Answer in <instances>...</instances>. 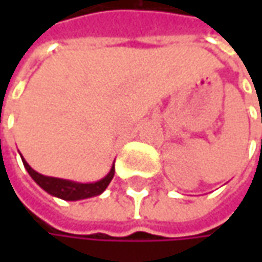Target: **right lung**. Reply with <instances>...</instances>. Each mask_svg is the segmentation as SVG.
I'll return each mask as SVG.
<instances>
[{
  "label": "right lung",
  "mask_w": 262,
  "mask_h": 262,
  "mask_svg": "<svg viewBox=\"0 0 262 262\" xmlns=\"http://www.w3.org/2000/svg\"><path fill=\"white\" fill-rule=\"evenodd\" d=\"M21 160H23L26 170L33 178V181L37 185L42 189H45L48 194L58 196L61 200H67V201H77V200H84V198H90V196L100 195L107 188L109 182L112 181V178L115 175V166H112L111 172L103 179H100L97 182H92V184H80V182H73L68 179L40 175L29 166V163L23 159V156H21Z\"/></svg>",
  "instance_id": "obj_1"
}]
</instances>
